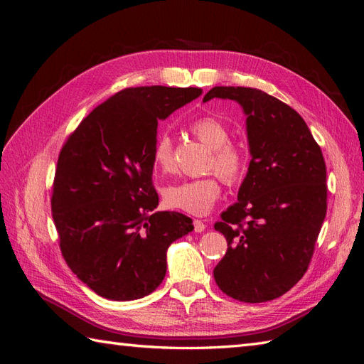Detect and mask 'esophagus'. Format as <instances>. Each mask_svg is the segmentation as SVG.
Segmentation results:
<instances>
[{
	"label": "esophagus",
	"mask_w": 364,
	"mask_h": 364,
	"mask_svg": "<svg viewBox=\"0 0 364 364\" xmlns=\"http://www.w3.org/2000/svg\"><path fill=\"white\" fill-rule=\"evenodd\" d=\"M194 230L196 232H202V230H205V228H206V225L202 222V220H194Z\"/></svg>",
	"instance_id": "1"
}]
</instances>
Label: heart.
Instances as JSON below:
<instances>
[{"mask_svg": "<svg viewBox=\"0 0 364 364\" xmlns=\"http://www.w3.org/2000/svg\"><path fill=\"white\" fill-rule=\"evenodd\" d=\"M191 134L213 150L209 168L215 170L226 183H235L246 170L245 153L238 146L229 142L230 132L215 115L196 118L190 124ZM151 158L161 171L173 168V141L167 134H161L153 144ZM220 196V179L216 174L206 178L181 181L164 190V202L179 211L203 215L211 209Z\"/></svg>", "mask_w": 364, "mask_h": 364, "instance_id": "obj_1", "label": "heart"}]
</instances>
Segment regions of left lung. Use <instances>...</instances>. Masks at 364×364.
Returning a JSON list of instances; mask_svg holds the SVG:
<instances>
[{"label":"left lung","mask_w":364,"mask_h":364,"mask_svg":"<svg viewBox=\"0 0 364 364\" xmlns=\"http://www.w3.org/2000/svg\"><path fill=\"white\" fill-rule=\"evenodd\" d=\"M246 114L250 164L238 202L214 225L228 252L214 269L218 289L241 302L273 301L304 277L326 215V165L304 118L255 87L215 86Z\"/></svg>","instance_id":"8db88e82"}]
</instances>
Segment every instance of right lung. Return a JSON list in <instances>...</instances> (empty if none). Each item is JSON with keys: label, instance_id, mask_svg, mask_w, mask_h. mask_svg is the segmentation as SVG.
<instances>
[{"label": "right lung", "instance_id": "add662e5", "mask_svg": "<svg viewBox=\"0 0 364 364\" xmlns=\"http://www.w3.org/2000/svg\"><path fill=\"white\" fill-rule=\"evenodd\" d=\"M200 94L199 87H126L83 118L63 144L51 214L63 259L98 296L134 301L155 291L168 246L194 229L181 213H155L151 150L158 121Z\"/></svg>", "mask_w": 364, "mask_h": 364}]
</instances>
